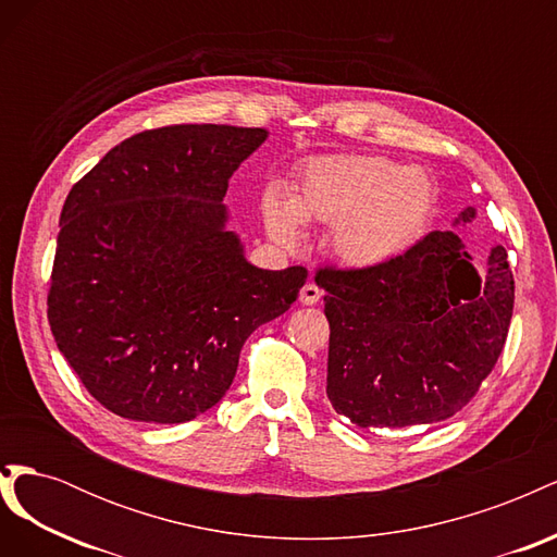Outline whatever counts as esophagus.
I'll return each instance as SVG.
<instances>
[{
  "label": "esophagus",
  "instance_id": "34e87169",
  "mask_svg": "<svg viewBox=\"0 0 557 557\" xmlns=\"http://www.w3.org/2000/svg\"><path fill=\"white\" fill-rule=\"evenodd\" d=\"M320 297H323V293H320V288H318L315 283H307L305 288L299 290V301H301V305H307V307L318 305Z\"/></svg>",
  "mask_w": 557,
  "mask_h": 557
}]
</instances>
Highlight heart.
Here are the masks:
<instances>
[{
    "instance_id": "1",
    "label": "heart",
    "mask_w": 557,
    "mask_h": 557,
    "mask_svg": "<svg viewBox=\"0 0 557 557\" xmlns=\"http://www.w3.org/2000/svg\"><path fill=\"white\" fill-rule=\"evenodd\" d=\"M436 185L418 166L379 156H339L311 162L290 199L269 190L262 221L283 246L299 239V223L332 225L334 258L374 269L401 258L428 232Z\"/></svg>"
}]
</instances>
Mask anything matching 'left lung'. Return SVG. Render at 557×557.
Listing matches in <instances>:
<instances>
[{
    "label": "left lung",
    "mask_w": 557,
    "mask_h": 557,
    "mask_svg": "<svg viewBox=\"0 0 557 557\" xmlns=\"http://www.w3.org/2000/svg\"><path fill=\"white\" fill-rule=\"evenodd\" d=\"M476 218L467 207L453 225ZM330 320L327 397L360 428L432 425L493 372L513 313L504 246L476 272L453 230L374 269H318Z\"/></svg>",
    "instance_id": "obj_1"
}]
</instances>
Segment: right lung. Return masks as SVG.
I'll list each match as a JSON object with an SVG mask.
<instances>
[{
  "instance_id": "right-lung-1",
  "label": "right lung",
  "mask_w": 557,
  "mask_h": 557,
  "mask_svg": "<svg viewBox=\"0 0 557 557\" xmlns=\"http://www.w3.org/2000/svg\"><path fill=\"white\" fill-rule=\"evenodd\" d=\"M262 127L170 125L111 148L66 195L48 290L55 344L104 409L185 423L230 391L252 330L305 267L244 258L223 197Z\"/></svg>"
}]
</instances>
